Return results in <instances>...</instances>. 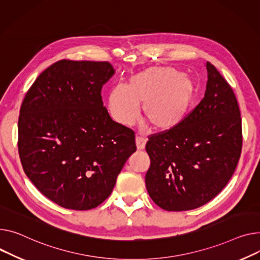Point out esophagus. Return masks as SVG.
I'll list each match as a JSON object with an SVG mask.
<instances>
[{"label": "esophagus", "mask_w": 260, "mask_h": 260, "mask_svg": "<svg viewBox=\"0 0 260 260\" xmlns=\"http://www.w3.org/2000/svg\"><path fill=\"white\" fill-rule=\"evenodd\" d=\"M145 144H146V140L142 137H136V145H137V149L138 150H142L145 148Z\"/></svg>", "instance_id": "1"}]
</instances>
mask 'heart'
Returning a JSON list of instances; mask_svg holds the SVG:
<instances>
[{
  "mask_svg": "<svg viewBox=\"0 0 260 260\" xmlns=\"http://www.w3.org/2000/svg\"><path fill=\"white\" fill-rule=\"evenodd\" d=\"M197 85L192 78L168 67H152L134 75L127 86L117 84L109 96L112 118L122 125H132L143 114L158 132L181 124L192 107Z\"/></svg>",
  "mask_w": 260,
  "mask_h": 260,
  "instance_id": "heart-1",
  "label": "heart"
}]
</instances>
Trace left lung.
I'll return each mask as SVG.
<instances>
[{"mask_svg": "<svg viewBox=\"0 0 260 260\" xmlns=\"http://www.w3.org/2000/svg\"><path fill=\"white\" fill-rule=\"evenodd\" d=\"M204 98L181 124L150 136L145 184L162 209L186 211L215 198L237 166L241 118L229 83L210 62Z\"/></svg>", "mask_w": 260, "mask_h": 260, "instance_id": "left-lung-1", "label": "left lung"}]
</instances>
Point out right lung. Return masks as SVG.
I'll list each match as a JSON object with an SVG mask.
<instances>
[{
    "mask_svg": "<svg viewBox=\"0 0 260 260\" xmlns=\"http://www.w3.org/2000/svg\"><path fill=\"white\" fill-rule=\"evenodd\" d=\"M114 74L108 61L59 60L23 100L17 146L24 171L63 208L89 210L106 201L137 149L134 132L103 107L102 86Z\"/></svg>",
    "mask_w": 260,
    "mask_h": 260,
    "instance_id": "obj_1",
    "label": "right lung"
}]
</instances>
